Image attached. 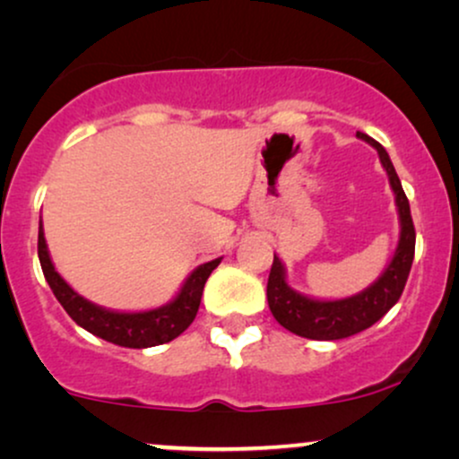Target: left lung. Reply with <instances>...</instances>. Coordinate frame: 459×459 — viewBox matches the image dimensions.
Listing matches in <instances>:
<instances>
[{"label": "left lung", "mask_w": 459, "mask_h": 459, "mask_svg": "<svg viewBox=\"0 0 459 459\" xmlns=\"http://www.w3.org/2000/svg\"><path fill=\"white\" fill-rule=\"evenodd\" d=\"M357 137L378 150L380 163L389 176L397 214H400V240H397V249L393 253L389 266L369 288L339 300H320L296 292L288 285L281 260L274 255L266 288L268 307H271L274 320L294 335L317 339V342H333V339L357 335V333L376 325L400 300L414 260L417 234H414L411 217V204L403 193L395 167H393L386 150L376 139H371L365 133H357Z\"/></svg>", "instance_id": "left-lung-1"}]
</instances>
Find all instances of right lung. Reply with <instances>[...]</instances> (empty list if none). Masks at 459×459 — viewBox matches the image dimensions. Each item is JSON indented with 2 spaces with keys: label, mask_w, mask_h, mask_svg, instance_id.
Listing matches in <instances>:
<instances>
[{
  "label": "right lung",
  "mask_w": 459,
  "mask_h": 459,
  "mask_svg": "<svg viewBox=\"0 0 459 459\" xmlns=\"http://www.w3.org/2000/svg\"><path fill=\"white\" fill-rule=\"evenodd\" d=\"M38 260H40L48 288L53 290V294H56L59 305L66 309V314L91 335L122 348H152L182 335L191 326V322L195 320L199 303H202L204 285H206L210 273L221 264V257H217V260L197 266L195 271L188 274L186 281L182 283L176 299L169 300L167 305L150 311L126 314V311H111L90 303L88 299L74 292L64 281L62 274L53 266L51 255H48L42 219L40 228H38Z\"/></svg>",
  "instance_id": "add662e5"
}]
</instances>
